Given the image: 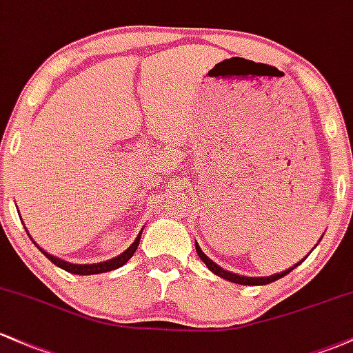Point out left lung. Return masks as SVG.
<instances>
[{"label":"left lung","mask_w":353,"mask_h":353,"mask_svg":"<svg viewBox=\"0 0 353 353\" xmlns=\"http://www.w3.org/2000/svg\"><path fill=\"white\" fill-rule=\"evenodd\" d=\"M196 251H197V254H199V258L203 259L204 263H206V266H208L209 270L212 271V273L218 274V276H221V278H224V280L233 281V283H238V285H268V283H273V281L280 280V278H283L285 274H288L290 271H292L293 268H296V266L300 265V263H303V261H305V258L308 256V254H307V256H305L303 259H301L300 263H296V265H295V266H292V268H288V270L281 271V273L270 274V276H241V274L231 273V271L223 270V268H221L219 265H216V263L212 261V259H209V258L206 256V254L203 253V250H201V248H199V245H197V243H196Z\"/></svg>","instance_id":"obj_1"}]
</instances>
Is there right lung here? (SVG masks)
Segmentation results:
<instances>
[{
  "instance_id": "1",
  "label": "right lung",
  "mask_w": 353,
  "mask_h": 353,
  "mask_svg": "<svg viewBox=\"0 0 353 353\" xmlns=\"http://www.w3.org/2000/svg\"><path fill=\"white\" fill-rule=\"evenodd\" d=\"M26 233H28V231H26ZM141 234H142V231H141V233H139L137 238H135V241L132 243V245L127 248V250L123 251V253H120L119 256H115V258H112V259H107V261H102V263H92V265H75V263L63 261V259H60V258L53 256V254L46 253V251L41 250V248L33 241L32 236H30V238H32V241L34 243V245H37L38 250H40L41 253H43L45 256L53 263V265H57L58 268L68 271V273H73V274H97V273H105V271L117 270L122 265H125V263L134 256L135 250H137V246H139V241H141Z\"/></svg>"
}]
</instances>
